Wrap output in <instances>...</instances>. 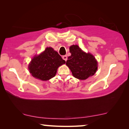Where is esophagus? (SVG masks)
Returning a JSON list of instances; mask_svg holds the SVG:
<instances>
[{"mask_svg": "<svg viewBox=\"0 0 129 129\" xmlns=\"http://www.w3.org/2000/svg\"><path fill=\"white\" fill-rule=\"evenodd\" d=\"M62 58H63V60H64L65 61H66L67 60H68V56H67L66 55H64V56H63Z\"/></svg>", "mask_w": 129, "mask_h": 129, "instance_id": "obj_1", "label": "esophagus"}]
</instances>
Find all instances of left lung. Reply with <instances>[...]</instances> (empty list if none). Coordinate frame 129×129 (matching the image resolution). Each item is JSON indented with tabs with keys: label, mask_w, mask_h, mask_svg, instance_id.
<instances>
[{
	"label": "left lung",
	"mask_w": 129,
	"mask_h": 129,
	"mask_svg": "<svg viewBox=\"0 0 129 129\" xmlns=\"http://www.w3.org/2000/svg\"><path fill=\"white\" fill-rule=\"evenodd\" d=\"M69 50L71 56H69L66 65L73 76L80 80H86L94 75L98 69V61L94 56L83 52L78 45L71 46Z\"/></svg>",
	"instance_id": "obj_1"
}]
</instances>
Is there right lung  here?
Masks as SVG:
<instances>
[{
	"instance_id": "add662e5",
	"label": "right lung",
	"mask_w": 129,
	"mask_h": 129,
	"mask_svg": "<svg viewBox=\"0 0 129 129\" xmlns=\"http://www.w3.org/2000/svg\"><path fill=\"white\" fill-rule=\"evenodd\" d=\"M59 53L52 47H46L39 55L35 56L29 64L30 73L35 78L43 81L52 79L56 75L59 66L65 64Z\"/></svg>"
}]
</instances>
